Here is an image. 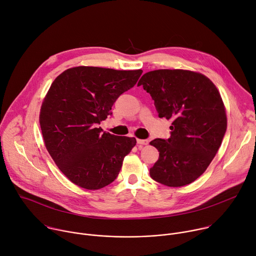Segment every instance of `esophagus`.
I'll return each instance as SVG.
<instances>
[{
    "label": "esophagus",
    "mask_w": 256,
    "mask_h": 256,
    "mask_svg": "<svg viewBox=\"0 0 256 256\" xmlns=\"http://www.w3.org/2000/svg\"><path fill=\"white\" fill-rule=\"evenodd\" d=\"M136 142L138 144H148L149 140H142V138H136Z\"/></svg>",
    "instance_id": "esophagus-1"
}]
</instances>
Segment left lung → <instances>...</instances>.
<instances>
[{
    "label": "left lung",
    "instance_id": "left-lung-1",
    "mask_svg": "<svg viewBox=\"0 0 256 256\" xmlns=\"http://www.w3.org/2000/svg\"><path fill=\"white\" fill-rule=\"evenodd\" d=\"M150 93L158 116L172 120L171 136L150 144L159 159L151 177L170 188L188 186L208 167L227 130L226 108L214 84L188 70H156L146 72L138 86Z\"/></svg>",
    "mask_w": 256,
    "mask_h": 256
}]
</instances>
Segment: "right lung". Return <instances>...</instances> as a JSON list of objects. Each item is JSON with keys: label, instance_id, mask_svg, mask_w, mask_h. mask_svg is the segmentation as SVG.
Here are the masks:
<instances>
[{"label": "right lung", "instance_id": "obj_1", "mask_svg": "<svg viewBox=\"0 0 256 256\" xmlns=\"http://www.w3.org/2000/svg\"><path fill=\"white\" fill-rule=\"evenodd\" d=\"M142 70H118L80 66L64 70L48 89L40 124L46 148L72 184L96 190L118 177L136 138L102 132L100 122L134 87Z\"/></svg>", "mask_w": 256, "mask_h": 256}]
</instances>
